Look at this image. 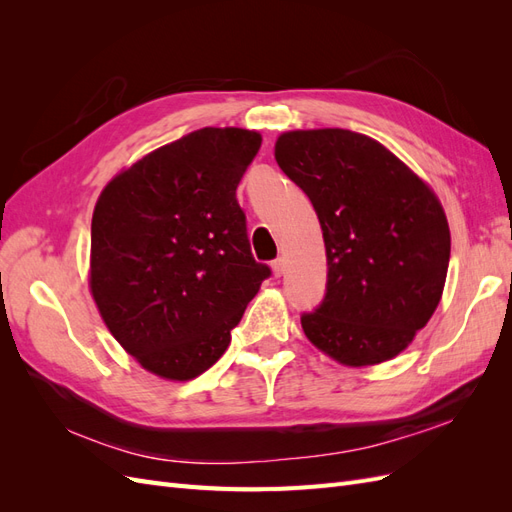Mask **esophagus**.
I'll list each match as a JSON object with an SVG mask.
<instances>
[{
	"label": "esophagus",
	"mask_w": 512,
	"mask_h": 512,
	"mask_svg": "<svg viewBox=\"0 0 512 512\" xmlns=\"http://www.w3.org/2000/svg\"><path fill=\"white\" fill-rule=\"evenodd\" d=\"M271 269H273V275H275V277H282L284 271H286V260H284V258H275V260L271 262Z\"/></svg>",
	"instance_id": "obj_1"
}]
</instances>
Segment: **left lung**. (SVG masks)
<instances>
[{
	"instance_id": "obj_1",
	"label": "left lung",
	"mask_w": 512,
	"mask_h": 512,
	"mask_svg": "<svg viewBox=\"0 0 512 512\" xmlns=\"http://www.w3.org/2000/svg\"><path fill=\"white\" fill-rule=\"evenodd\" d=\"M275 160L312 200L327 247V292L301 314L307 339L350 367L393 359L442 297L451 232L436 194L352 130L286 132Z\"/></svg>"
}]
</instances>
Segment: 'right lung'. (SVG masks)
I'll return each mask as SVG.
<instances>
[{
    "mask_svg": "<svg viewBox=\"0 0 512 512\" xmlns=\"http://www.w3.org/2000/svg\"><path fill=\"white\" fill-rule=\"evenodd\" d=\"M262 138L203 128L106 185L91 220L96 305L147 371L192 380L220 359L271 269L252 256L237 185Z\"/></svg>",
    "mask_w": 512,
    "mask_h": 512,
    "instance_id": "right-lung-1",
    "label": "right lung"
}]
</instances>
